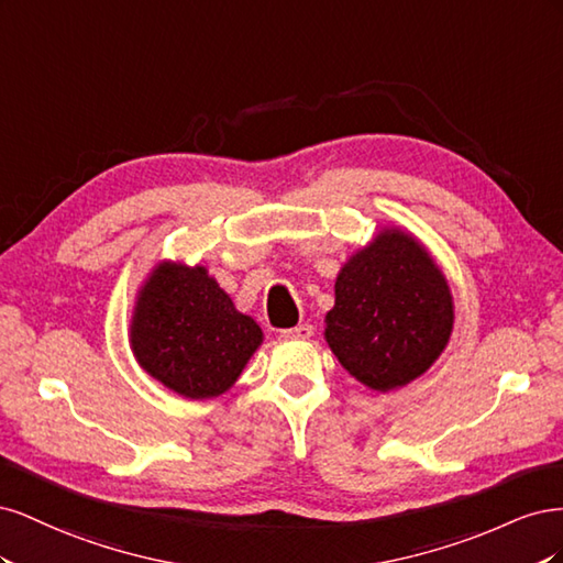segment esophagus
Returning a JSON list of instances; mask_svg holds the SVG:
<instances>
[{
	"label": "esophagus",
	"mask_w": 563,
	"mask_h": 563,
	"mask_svg": "<svg viewBox=\"0 0 563 563\" xmlns=\"http://www.w3.org/2000/svg\"><path fill=\"white\" fill-rule=\"evenodd\" d=\"M282 335H284V338H300V340H308V338H312V335H314V327H312V323H298V327H294V329H284V331H282Z\"/></svg>",
	"instance_id": "esophagus-1"
}]
</instances>
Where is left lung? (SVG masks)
<instances>
[{
	"label": "left lung",
	"mask_w": 563,
	"mask_h": 563,
	"mask_svg": "<svg viewBox=\"0 0 563 563\" xmlns=\"http://www.w3.org/2000/svg\"><path fill=\"white\" fill-rule=\"evenodd\" d=\"M453 319L449 282L428 249L411 232L385 228L340 267L323 338L350 376L389 391L439 360Z\"/></svg>",
	"instance_id": "left-lung-1"
}]
</instances>
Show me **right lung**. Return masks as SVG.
I'll return each mask as SVG.
<instances>
[{"label":"right lung","instance_id":"obj_1","mask_svg":"<svg viewBox=\"0 0 563 563\" xmlns=\"http://www.w3.org/2000/svg\"><path fill=\"white\" fill-rule=\"evenodd\" d=\"M263 331L234 308L207 267L164 261L135 296L131 350L135 362L185 399H211L228 391Z\"/></svg>","mask_w":563,"mask_h":563}]
</instances>
